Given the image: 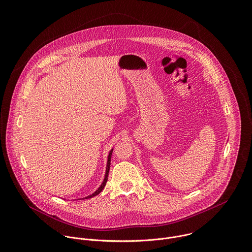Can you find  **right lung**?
I'll return each instance as SVG.
<instances>
[{"label":"right lung","instance_id":"add662e5","mask_svg":"<svg viewBox=\"0 0 252 252\" xmlns=\"http://www.w3.org/2000/svg\"><path fill=\"white\" fill-rule=\"evenodd\" d=\"M111 153H112V149L110 150V152H109V154H108V164H107V170H106V176H105V179H104V181H103V183L101 184V186L98 188V190H96L92 195H89L88 197H85L84 199H89V198H92V197H94V196H96V195H98L103 189H104V187L106 186V183H107V181H108V172H109V167H110V158H111Z\"/></svg>","mask_w":252,"mask_h":252}]
</instances>
